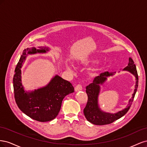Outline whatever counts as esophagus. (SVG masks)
<instances>
[{"instance_id": "34e87169", "label": "esophagus", "mask_w": 147, "mask_h": 147, "mask_svg": "<svg viewBox=\"0 0 147 147\" xmlns=\"http://www.w3.org/2000/svg\"><path fill=\"white\" fill-rule=\"evenodd\" d=\"M82 90V86L81 84H77V85L75 87V91H80Z\"/></svg>"}]
</instances>
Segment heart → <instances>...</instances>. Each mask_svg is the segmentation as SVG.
Returning a JSON list of instances; mask_svg holds the SVG:
<instances>
[{"label":"heart","instance_id":"obj_1","mask_svg":"<svg viewBox=\"0 0 147 147\" xmlns=\"http://www.w3.org/2000/svg\"><path fill=\"white\" fill-rule=\"evenodd\" d=\"M87 62H88V60H84V61H83V63H86Z\"/></svg>","mask_w":147,"mask_h":147}]
</instances>
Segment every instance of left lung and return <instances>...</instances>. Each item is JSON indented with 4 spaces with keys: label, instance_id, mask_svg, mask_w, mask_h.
<instances>
[{
    "label": "left lung",
    "instance_id": "obj_1",
    "mask_svg": "<svg viewBox=\"0 0 147 147\" xmlns=\"http://www.w3.org/2000/svg\"><path fill=\"white\" fill-rule=\"evenodd\" d=\"M124 70L129 71L130 72L135 75L136 78V84L134 92L132 94V98L129 102V104L127 108L121 111H119V112L115 114L107 113L102 112L99 109L98 104H97V97H98L100 90L99 85L103 84L108 77L113 75V73L105 72L100 74L99 76L95 77L92 83L86 87V92L88 95V101L86 107L83 110V112L84 116H85L88 121L96 124V125H105V124H109L112 123L115 121H116V120L124 116L128 112V110H129L130 107L132 105V102L134 99L137 89L138 88V80H139L136 66L134 64V61L131 57L129 58L128 65L126 67Z\"/></svg>",
    "mask_w": 147,
    "mask_h": 147
}]
</instances>
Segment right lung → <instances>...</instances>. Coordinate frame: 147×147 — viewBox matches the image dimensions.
I'll use <instances>...</instances> for the list:
<instances>
[{"instance_id":"add662e5","label":"right lung","mask_w":147,"mask_h":147,"mask_svg":"<svg viewBox=\"0 0 147 147\" xmlns=\"http://www.w3.org/2000/svg\"><path fill=\"white\" fill-rule=\"evenodd\" d=\"M48 50L46 47H39L38 50L35 47L24 50L16 65L13 79L15 99L18 107L28 117L40 122L55 119L59 112L65 96L74 91L72 83L56 75L47 86L31 92H24L21 83L20 68L26 55L45 53Z\"/></svg>"}]
</instances>
